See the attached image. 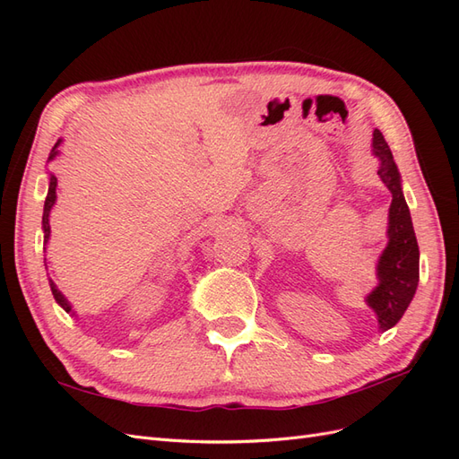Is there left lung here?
<instances>
[{
  "label": "left lung",
  "instance_id": "obj_1",
  "mask_svg": "<svg viewBox=\"0 0 459 459\" xmlns=\"http://www.w3.org/2000/svg\"><path fill=\"white\" fill-rule=\"evenodd\" d=\"M371 155L379 160L377 174L391 191L386 247L375 266L377 285L366 297V304L377 316L379 331L394 327L408 310L420 283V247L415 239L410 208L402 193V178L393 152L379 130H373Z\"/></svg>",
  "mask_w": 459,
  "mask_h": 459
}]
</instances>
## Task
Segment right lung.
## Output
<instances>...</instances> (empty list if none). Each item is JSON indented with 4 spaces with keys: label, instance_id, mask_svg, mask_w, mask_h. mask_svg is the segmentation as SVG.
I'll list each match as a JSON object with an SVG mask.
<instances>
[{
    "label": "right lung",
    "instance_id": "obj_1",
    "mask_svg": "<svg viewBox=\"0 0 459 459\" xmlns=\"http://www.w3.org/2000/svg\"><path fill=\"white\" fill-rule=\"evenodd\" d=\"M63 143V140H57V143L53 145L51 152H49V159L48 162L55 160V157L59 155V145ZM48 179H49V187H48V197H46V204H44V216H41V230H44V248L48 247L49 243V235H51V226H49V214H51V208L55 206V201H57V178H55L51 172H48ZM48 268V264H46ZM49 287H51V293L55 297V300H57L59 307L66 312V314H73V316H78L76 310L73 308V304L68 302V299L61 293V290L57 289V285H55V281L49 277Z\"/></svg>",
    "mask_w": 459,
    "mask_h": 459
}]
</instances>
